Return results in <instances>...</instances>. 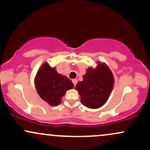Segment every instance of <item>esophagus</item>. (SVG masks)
<instances>
[{"label":"esophagus","instance_id":"obj_1","mask_svg":"<svg viewBox=\"0 0 150 150\" xmlns=\"http://www.w3.org/2000/svg\"><path fill=\"white\" fill-rule=\"evenodd\" d=\"M72 81H73V84H74V86H76L77 82V80H76V79H74V80H73Z\"/></svg>","mask_w":150,"mask_h":150}]
</instances>
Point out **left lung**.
I'll list each match as a JSON object with an SVG mask.
<instances>
[{"instance_id": "8db88e82", "label": "left lung", "mask_w": 150, "mask_h": 150, "mask_svg": "<svg viewBox=\"0 0 150 150\" xmlns=\"http://www.w3.org/2000/svg\"><path fill=\"white\" fill-rule=\"evenodd\" d=\"M114 85L111 70L105 63H98L97 68H89L83 80L77 84L75 89L80 95L81 103L89 108L102 106L109 97Z\"/></svg>"}]
</instances>
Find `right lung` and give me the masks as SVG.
I'll return each mask as SVG.
<instances>
[{
  "instance_id": "add662e5",
  "label": "right lung",
  "mask_w": 150,
  "mask_h": 150,
  "mask_svg": "<svg viewBox=\"0 0 150 150\" xmlns=\"http://www.w3.org/2000/svg\"><path fill=\"white\" fill-rule=\"evenodd\" d=\"M34 83L38 94L53 106L61 104L65 92L74 87L70 79L58 73L56 68H51L47 63H44L38 70Z\"/></svg>"
}]
</instances>
